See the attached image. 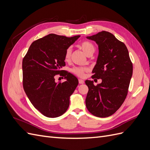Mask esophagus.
<instances>
[{"instance_id": "esophagus-1", "label": "esophagus", "mask_w": 150, "mask_h": 150, "mask_svg": "<svg viewBox=\"0 0 150 150\" xmlns=\"http://www.w3.org/2000/svg\"><path fill=\"white\" fill-rule=\"evenodd\" d=\"M79 84H84V81L83 80V79H79Z\"/></svg>"}]
</instances>
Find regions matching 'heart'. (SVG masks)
<instances>
[{
	"label": "heart",
	"mask_w": 150,
	"mask_h": 150,
	"mask_svg": "<svg viewBox=\"0 0 150 150\" xmlns=\"http://www.w3.org/2000/svg\"><path fill=\"white\" fill-rule=\"evenodd\" d=\"M80 47L83 50L86 56H89L91 54H93L94 52V46L92 43L89 41H83L81 43ZM71 55V48H68L65 52L64 60L66 61H68L69 60ZM71 71L74 74L77 75L81 78H83L86 72L88 71V68L86 67H74L71 69Z\"/></svg>",
	"instance_id": "b5f03b06"
}]
</instances>
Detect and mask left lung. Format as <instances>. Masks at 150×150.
Wrapping results in <instances>:
<instances>
[{
	"mask_svg": "<svg viewBox=\"0 0 150 150\" xmlns=\"http://www.w3.org/2000/svg\"><path fill=\"white\" fill-rule=\"evenodd\" d=\"M86 38L98 45L99 54L92 78L101 79L102 82L94 86L93 81H85L89 88L86 106L94 116L106 117L114 114L125 100L133 74V64L125 44L109 32L102 31Z\"/></svg>",
	"mask_w": 150,
	"mask_h": 150,
	"instance_id": "8db88e82",
	"label": "left lung"
}]
</instances>
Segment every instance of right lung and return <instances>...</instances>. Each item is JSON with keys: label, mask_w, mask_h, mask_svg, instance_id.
Returning a JSON list of instances; mask_svg holds the SVG:
<instances>
[{"label": "right lung", "mask_w": 150, "mask_h": 150, "mask_svg": "<svg viewBox=\"0 0 150 150\" xmlns=\"http://www.w3.org/2000/svg\"><path fill=\"white\" fill-rule=\"evenodd\" d=\"M80 35L67 38L50 34L35 40L22 60L23 87L34 108L48 117L62 115L69 106V98L78 85L74 75L63 72L66 81L56 83L54 76L66 65V50Z\"/></svg>", "instance_id": "right-lung-1"}]
</instances>
